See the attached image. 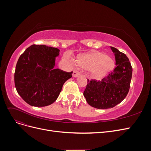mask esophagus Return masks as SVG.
<instances>
[{"label": "esophagus", "mask_w": 151, "mask_h": 151, "mask_svg": "<svg viewBox=\"0 0 151 151\" xmlns=\"http://www.w3.org/2000/svg\"><path fill=\"white\" fill-rule=\"evenodd\" d=\"M80 76V73H79L78 71L74 70V72H73L72 76L74 77H78V76Z\"/></svg>", "instance_id": "34e87169"}]
</instances>
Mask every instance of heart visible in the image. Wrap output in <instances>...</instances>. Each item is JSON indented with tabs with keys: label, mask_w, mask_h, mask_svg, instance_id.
<instances>
[{
	"label": "heart",
	"mask_w": 151,
	"mask_h": 151,
	"mask_svg": "<svg viewBox=\"0 0 151 151\" xmlns=\"http://www.w3.org/2000/svg\"><path fill=\"white\" fill-rule=\"evenodd\" d=\"M84 69H90L91 74L99 77L111 71L114 67V62L111 58L101 52H92L81 55L77 62Z\"/></svg>",
	"instance_id": "1"
}]
</instances>
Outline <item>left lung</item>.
Wrapping results in <instances>:
<instances>
[{
	"instance_id": "1",
	"label": "left lung",
	"mask_w": 151,
	"mask_h": 151,
	"mask_svg": "<svg viewBox=\"0 0 151 151\" xmlns=\"http://www.w3.org/2000/svg\"><path fill=\"white\" fill-rule=\"evenodd\" d=\"M110 48L115 57V69L101 81L88 80L83 93L90 106L98 109L115 106L125 98L130 89L132 67L129 59L118 49Z\"/></svg>"
}]
</instances>
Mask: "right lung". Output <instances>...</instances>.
Returning a JSON list of instances; mask_svg holds the SVG:
<instances>
[{
  "label": "right lung",
  "mask_w": 151,
  "mask_h": 151,
  "mask_svg": "<svg viewBox=\"0 0 151 151\" xmlns=\"http://www.w3.org/2000/svg\"><path fill=\"white\" fill-rule=\"evenodd\" d=\"M57 48L33 45L18 59L14 73L17 93L32 106H48L56 101L65 82L72 77L66 72L54 68Z\"/></svg>",
  "instance_id": "add662e5"
}]
</instances>
